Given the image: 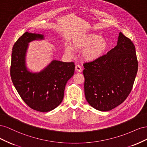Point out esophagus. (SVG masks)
I'll list each match as a JSON object with an SVG mask.
<instances>
[{"label": "esophagus", "instance_id": "1", "mask_svg": "<svg viewBox=\"0 0 147 147\" xmlns=\"http://www.w3.org/2000/svg\"><path fill=\"white\" fill-rule=\"evenodd\" d=\"M75 70H76L77 72H81L82 71V66L80 65H79V64L76 65H75Z\"/></svg>", "mask_w": 147, "mask_h": 147}]
</instances>
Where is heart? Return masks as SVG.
<instances>
[{
	"instance_id": "b5f03b06",
	"label": "heart",
	"mask_w": 147,
	"mask_h": 147,
	"mask_svg": "<svg viewBox=\"0 0 147 147\" xmlns=\"http://www.w3.org/2000/svg\"><path fill=\"white\" fill-rule=\"evenodd\" d=\"M107 40L97 34L85 35L75 41L74 44L75 48L84 50L83 57L88 61H93L100 57L107 47ZM65 53L68 55H72V50L69 47L65 48Z\"/></svg>"
}]
</instances>
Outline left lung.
Returning a JSON list of instances; mask_svg holds the SVG:
<instances>
[{
  "mask_svg": "<svg viewBox=\"0 0 147 147\" xmlns=\"http://www.w3.org/2000/svg\"><path fill=\"white\" fill-rule=\"evenodd\" d=\"M83 66L88 104L96 110L109 111L123 103L132 89L138 70L135 46L119 32L116 47Z\"/></svg>",
  "mask_w": 147,
  "mask_h": 147,
  "instance_id": "left-lung-1",
  "label": "left lung"
}]
</instances>
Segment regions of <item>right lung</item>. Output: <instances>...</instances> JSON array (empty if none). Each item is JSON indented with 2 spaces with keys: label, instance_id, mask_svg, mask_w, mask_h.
<instances>
[{
  "label": "right lung",
  "instance_id": "add662e5",
  "mask_svg": "<svg viewBox=\"0 0 147 147\" xmlns=\"http://www.w3.org/2000/svg\"><path fill=\"white\" fill-rule=\"evenodd\" d=\"M43 35L26 32L12 49L10 76L21 99L29 107L41 112L55 109L63 100L65 84L75 72V64L54 60L39 73H31L25 65L28 43Z\"/></svg>",
  "mask_w": 147,
  "mask_h": 147
}]
</instances>
